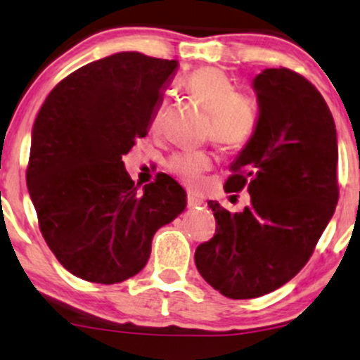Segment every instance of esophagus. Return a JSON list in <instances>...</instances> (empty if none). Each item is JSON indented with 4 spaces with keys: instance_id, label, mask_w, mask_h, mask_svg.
I'll list each match as a JSON object with an SVG mask.
<instances>
[{
    "instance_id": "obj_1",
    "label": "esophagus",
    "mask_w": 360,
    "mask_h": 360,
    "mask_svg": "<svg viewBox=\"0 0 360 360\" xmlns=\"http://www.w3.org/2000/svg\"><path fill=\"white\" fill-rule=\"evenodd\" d=\"M187 205H188L190 208L200 207V205H203V200H202V198L195 197V195H188V197H187Z\"/></svg>"
}]
</instances>
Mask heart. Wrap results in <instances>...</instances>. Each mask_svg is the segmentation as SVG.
I'll return each mask as SVG.
<instances>
[{"label": "heart", "mask_w": 360, "mask_h": 360, "mask_svg": "<svg viewBox=\"0 0 360 360\" xmlns=\"http://www.w3.org/2000/svg\"><path fill=\"white\" fill-rule=\"evenodd\" d=\"M184 88L195 101L208 112L205 135L220 148L240 150L252 140L259 127V103L250 93L237 91L227 73L219 68L195 70L185 78ZM167 103L157 105L150 120L153 130H160L165 118ZM212 167L210 155L203 150L172 155L167 168L187 187H197L202 175Z\"/></svg>", "instance_id": "obj_1"}]
</instances>
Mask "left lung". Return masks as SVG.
Instances as JSON below:
<instances>
[{"mask_svg":"<svg viewBox=\"0 0 360 360\" xmlns=\"http://www.w3.org/2000/svg\"><path fill=\"white\" fill-rule=\"evenodd\" d=\"M259 127L230 165L227 192L252 205L230 214L208 202L215 235L195 250L198 272L229 299L277 290L302 270L339 200L337 131L307 78L267 68L254 79Z\"/></svg>","mask_w":360,"mask_h":360,"instance_id":"obj_1","label":"left lung"}]
</instances>
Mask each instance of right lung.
<instances>
[{"label": "right lung", "mask_w": 360, "mask_h": 360, "mask_svg": "<svg viewBox=\"0 0 360 360\" xmlns=\"http://www.w3.org/2000/svg\"><path fill=\"white\" fill-rule=\"evenodd\" d=\"M179 61L123 51L91 61L46 96L31 133L26 184L50 250L77 277L117 283L145 267L153 235L187 193L157 175L139 192L123 165Z\"/></svg>", "instance_id": "obj_1"}]
</instances>
